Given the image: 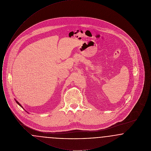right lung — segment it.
I'll return each mask as SVG.
<instances>
[{"mask_svg": "<svg viewBox=\"0 0 151 151\" xmlns=\"http://www.w3.org/2000/svg\"><path fill=\"white\" fill-rule=\"evenodd\" d=\"M16 101V102H17V104H19V105H20L21 107H22V105H20V104L19 103V102H18V101Z\"/></svg>", "mask_w": 151, "mask_h": 151, "instance_id": "obj_1", "label": "right lung"}]
</instances>
